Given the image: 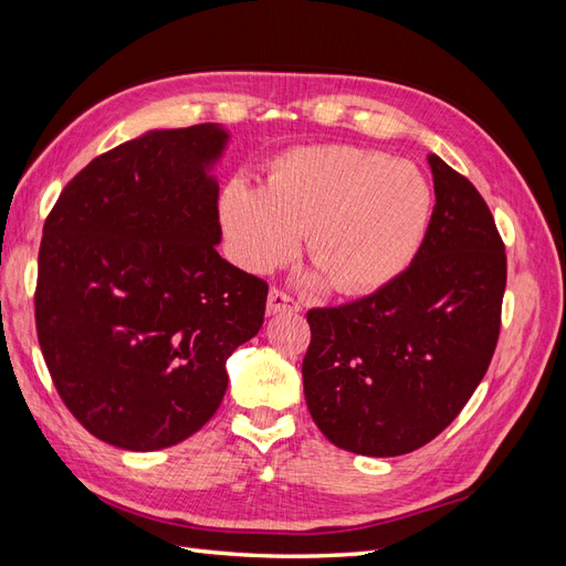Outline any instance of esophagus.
I'll return each mask as SVG.
<instances>
[{"label":"esophagus","instance_id":"esophagus-1","mask_svg":"<svg viewBox=\"0 0 566 566\" xmlns=\"http://www.w3.org/2000/svg\"><path fill=\"white\" fill-rule=\"evenodd\" d=\"M283 312H300V304L290 295H285L283 290L271 287L269 297H266V314L273 316V314H283Z\"/></svg>","mask_w":566,"mask_h":566}]
</instances>
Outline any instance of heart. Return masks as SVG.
I'll use <instances>...</instances> for the list:
<instances>
[{
	"mask_svg": "<svg viewBox=\"0 0 566 566\" xmlns=\"http://www.w3.org/2000/svg\"><path fill=\"white\" fill-rule=\"evenodd\" d=\"M432 208V186L413 163L335 144L283 153L264 188L233 179L221 193L219 214L243 269L269 273L281 266L306 233V254L333 290L364 295L413 264Z\"/></svg>",
	"mask_w": 566,
	"mask_h": 566,
	"instance_id": "1",
	"label": "heart"
}]
</instances>
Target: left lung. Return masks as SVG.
<instances>
[{"mask_svg": "<svg viewBox=\"0 0 566 566\" xmlns=\"http://www.w3.org/2000/svg\"><path fill=\"white\" fill-rule=\"evenodd\" d=\"M427 163L437 205L413 264L368 297L306 314V406L358 455H403L447 430L501 333L507 262L489 205L434 153Z\"/></svg>", "mask_w": 566, "mask_h": 566, "instance_id": "1", "label": "left lung"}]
</instances>
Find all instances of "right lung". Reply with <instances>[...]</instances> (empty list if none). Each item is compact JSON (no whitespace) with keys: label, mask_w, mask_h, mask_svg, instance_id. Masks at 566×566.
<instances>
[{"label":"right lung","mask_w":566,"mask_h":566,"mask_svg":"<svg viewBox=\"0 0 566 566\" xmlns=\"http://www.w3.org/2000/svg\"><path fill=\"white\" fill-rule=\"evenodd\" d=\"M227 142L212 123L146 132L94 158L44 221L40 347L67 410L111 447L196 434L264 323L269 285L217 252Z\"/></svg>","instance_id":"obj_1"}]
</instances>
